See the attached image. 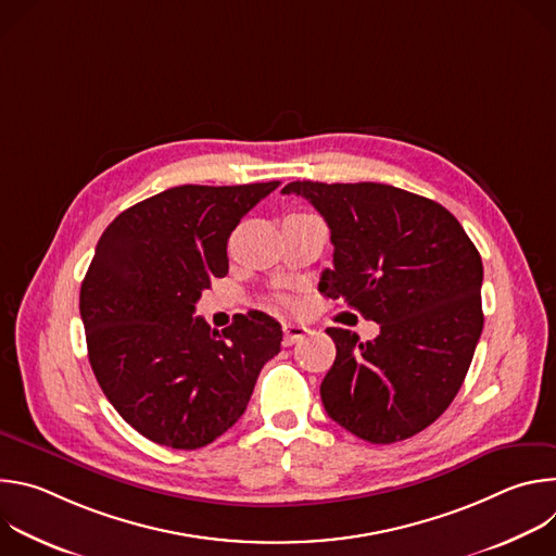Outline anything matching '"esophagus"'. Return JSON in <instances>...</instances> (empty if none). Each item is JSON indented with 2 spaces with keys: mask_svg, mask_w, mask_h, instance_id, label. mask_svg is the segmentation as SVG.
<instances>
[{
  "mask_svg": "<svg viewBox=\"0 0 556 556\" xmlns=\"http://www.w3.org/2000/svg\"><path fill=\"white\" fill-rule=\"evenodd\" d=\"M307 334L305 326L299 324H283V345H294L296 341H301Z\"/></svg>",
  "mask_w": 556,
  "mask_h": 556,
  "instance_id": "esophagus-1",
  "label": "esophagus"
}]
</instances>
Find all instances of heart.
<instances>
[{
	"label": "heart",
	"instance_id": "obj_1",
	"mask_svg": "<svg viewBox=\"0 0 556 556\" xmlns=\"http://www.w3.org/2000/svg\"><path fill=\"white\" fill-rule=\"evenodd\" d=\"M281 305H286V307H290V301H288V299H281Z\"/></svg>",
	"mask_w": 556,
	"mask_h": 556
}]
</instances>
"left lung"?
Wrapping results in <instances>:
<instances>
[{"label": "left lung", "instance_id": "left-lung-1", "mask_svg": "<svg viewBox=\"0 0 556 556\" xmlns=\"http://www.w3.org/2000/svg\"><path fill=\"white\" fill-rule=\"evenodd\" d=\"M334 244L319 292L380 326L374 341L328 328L337 358L321 382L328 416L371 444L407 440L457 395L478 348L482 257L438 202L378 182H290Z\"/></svg>", "mask_w": 556, "mask_h": 556}]
</instances>
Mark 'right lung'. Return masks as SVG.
Returning a JSON list of instances; mask_svg holds the SVG:
<instances>
[{
	"mask_svg": "<svg viewBox=\"0 0 556 556\" xmlns=\"http://www.w3.org/2000/svg\"><path fill=\"white\" fill-rule=\"evenodd\" d=\"M277 187H174L101 235L78 299L90 365L121 418L155 444H211L242 418L281 350V326L264 312L237 314L222 332L193 316L228 273L230 232Z\"/></svg>",
	"mask_w": 556,
	"mask_h": 556,
	"instance_id": "add662e5",
	"label": "right lung"
}]
</instances>
